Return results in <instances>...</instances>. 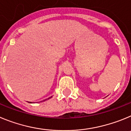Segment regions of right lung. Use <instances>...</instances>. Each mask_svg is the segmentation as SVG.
Returning <instances> with one entry per match:
<instances>
[{"mask_svg": "<svg viewBox=\"0 0 131 131\" xmlns=\"http://www.w3.org/2000/svg\"><path fill=\"white\" fill-rule=\"evenodd\" d=\"M50 98H51V97H49V98H48V99H50ZM43 101H46V100H43ZM30 103H32V102H30Z\"/></svg>", "mask_w": 131, "mask_h": 131, "instance_id": "1", "label": "right lung"}]
</instances>
